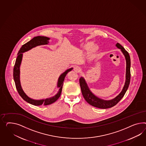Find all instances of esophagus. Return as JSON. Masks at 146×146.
I'll return each mask as SVG.
<instances>
[{
    "mask_svg": "<svg viewBox=\"0 0 146 146\" xmlns=\"http://www.w3.org/2000/svg\"><path fill=\"white\" fill-rule=\"evenodd\" d=\"M74 71H75V72H76V73H78L80 71V68L79 66H76L74 67Z\"/></svg>",
    "mask_w": 146,
    "mask_h": 146,
    "instance_id": "obj_1",
    "label": "esophagus"
}]
</instances>
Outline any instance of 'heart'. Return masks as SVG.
<instances>
[{
    "label": "heart",
    "instance_id": "1",
    "mask_svg": "<svg viewBox=\"0 0 146 146\" xmlns=\"http://www.w3.org/2000/svg\"><path fill=\"white\" fill-rule=\"evenodd\" d=\"M93 43L92 42H87L86 44H85V47L86 48V49H90L92 47V46H93ZM96 49H97V48L96 47H94V48H93V50H96Z\"/></svg>",
    "mask_w": 146,
    "mask_h": 146
}]
</instances>
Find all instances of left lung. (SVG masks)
I'll return each instance as SVG.
<instances>
[{
    "instance_id": "left-lung-1",
    "label": "left lung",
    "mask_w": 146,
    "mask_h": 146,
    "mask_svg": "<svg viewBox=\"0 0 146 146\" xmlns=\"http://www.w3.org/2000/svg\"><path fill=\"white\" fill-rule=\"evenodd\" d=\"M116 46H117V47L121 49L126 59V81H125V85L123 87L122 92L116 98L110 100H104L95 96V95H94L89 90L84 79H83L82 77L80 78V79L79 80V82H80V85L83 97L87 101V103H89L92 106L97 107L99 108H102V109H106V108L114 106L115 105H116L123 97L130 84V79H131V72H130L131 60H130V55L128 52L126 51V50L119 43H116Z\"/></svg>"
}]
</instances>
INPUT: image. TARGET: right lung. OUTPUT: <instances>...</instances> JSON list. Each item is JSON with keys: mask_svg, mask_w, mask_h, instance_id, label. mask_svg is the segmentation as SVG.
<instances>
[{"mask_svg": "<svg viewBox=\"0 0 146 146\" xmlns=\"http://www.w3.org/2000/svg\"><path fill=\"white\" fill-rule=\"evenodd\" d=\"M48 40H49V38L48 37L38 36L34 37L30 41H29L28 42L23 44L22 46V47L20 48V50L19 51V52L17 54V57L16 58V62L15 63L14 69H13V78H14V80L16 89L17 90L18 93L25 101L35 106H40V105L46 106L55 102L59 98L60 94L62 93L63 82L66 75L68 73V72L72 71V70L73 69V68H71L67 70L60 76L58 79V86H57V87L59 88V91L57 93V94L55 95V96H54L53 97L43 99V100H33L30 98L29 97L25 95V94L24 92L23 91L22 89V87L21 86L20 81V66L22 58V55H23L22 53L25 51H28L29 50L32 49V48L36 47L37 46L47 44L48 43Z\"/></svg>", "mask_w": 146, "mask_h": 146, "instance_id": "right-lung-1", "label": "right lung"}]
</instances>
